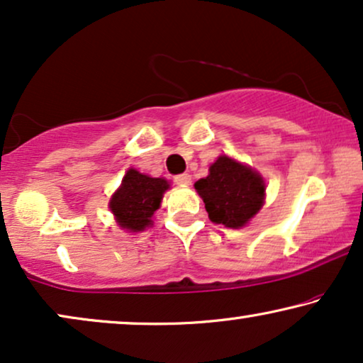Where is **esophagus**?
Masks as SVG:
<instances>
[{"mask_svg": "<svg viewBox=\"0 0 363 363\" xmlns=\"http://www.w3.org/2000/svg\"><path fill=\"white\" fill-rule=\"evenodd\" d=\"M173 182L177 183V185H182V186H188L191 183V177L188 175V173H182V175H177L173 178Z\"/></svg>", "mask_w": 363, "mask_h": 363, "instance_id": "esophagus-1", "label": "esophagus"}]
</instances>
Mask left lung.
<instances>
[{"label":"left lung","instance_id":"8db88e82","mask_svg":"<svg viewBox=\"0 0 363 363\" xmlns=\"http://www.w3.org/2000/svg\"><path fill=\"white\" fill-rule=\"evenodd\" d=\"M195 190L210 220L233 230L245 226L261 210L266 195L259 173L226 155L218 157L208 177L195 183Z\"/></svg>","mask_w":363,"mask_h":363}]
</instances>
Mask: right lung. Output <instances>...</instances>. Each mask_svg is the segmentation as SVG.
I'll list each match as a JSON object with an SVG mask.
<instances>
[{
  "label": "right lung",
  "instance_id": "right-lung-1",
  "mask_svg": "<svg viewBox=\"0 0 363 363\" xmlns=\"http://www.w3.org/2000/svg\"><path fill=\"white\" fill-rule=\"evenodd\" d=\"M170 188L165 178H152L127 170L122 185L113 193L108 208L116 216L117 225L128 233L143 231L152 225V216L160 208L163 193Z\"/></svg>",
  "mask_w": 363,
  "mask_h": 363
}]
</instances>
